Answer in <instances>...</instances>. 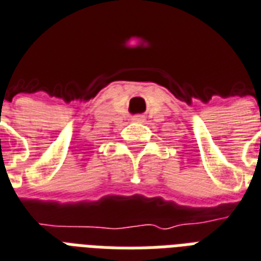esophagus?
Returning a JSON list of instances; mask_svg holds the SVG:
<instances>
[{
    "label": "esophagus",
    "mask_w": 261,
    "mask_h": 261,
    "mask_svg": "<svg viewBox=\"0 0 261 261\" xmlns=\"http://www.w3.org/2000/svg\"><path fill=\"white\" fill-rule=\"evenodd\" d=\"M144 115H135V116H133V120H135V122H141V120H144Z\"/></svg>",
    "instance_id": "1"
}]
</instances>
